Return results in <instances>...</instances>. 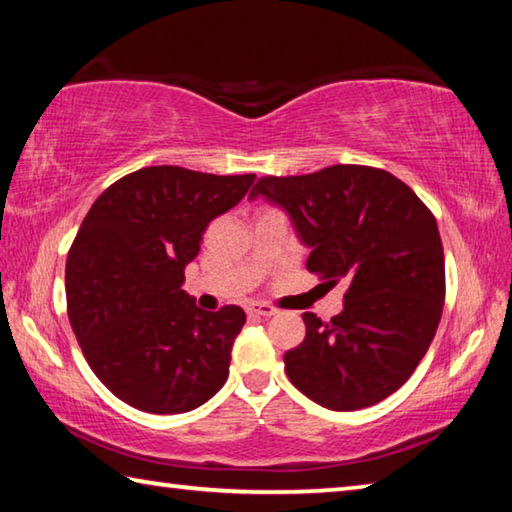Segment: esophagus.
<instances>
[{
	"instance_id": "esophagus-1",
	"label": "esophagus",
	"mask_w": 512,
	"mask_h": 512,
	"mask_svg": "<svg viewBox=\"0 0 512 512\" xmlns=\"http://www.w3.org/2000/svg\"><path fill=\"white\" fill-rule=\"evenodd\" d=\"M248 314L268 318V316H275L277 309L273 305H268V302H253V305H248Z\"/></svg>"
}]
</instances>
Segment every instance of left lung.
I'll return each mask as SVG.
<instances>
[{"label":"left lung","instance_id":"8db88e82","mask_svg":"<svg viewBox=\"0 0 512 512\" xmlns=\"http://www.w3.org/2000/svg\"><path fill=\"white\" fill-rule=\"evenodd\" d=\"M264 196L291 216L307 268L348 282L329 323L302 314L307 334L284 354L291 384L332 411L366 409L418 368L443 316L445 255L429 207L393 173L334 164L305 176H264Z\"/></svg>","mask_w":512,"mask_h":512}]
</instances>
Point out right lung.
<instances>
[{
	"mask_svg": "<svg viewBox=\"0 0 512 512\" xmlns=\"http://www.w3.org/2000/svg\"><path fill=\"white\" fill-rule=\"evenodd\" d=\"M255 173L144 167L103 192L67 255V316L108 391L146 413H187L228 379L244 309L203 311L183 291L207 225Z\"/></svg>",
	"mask_w": 512,
	"mask_h": 512,
	"instance_id": "1",
	"label": "right lung"
}]
</instances>
